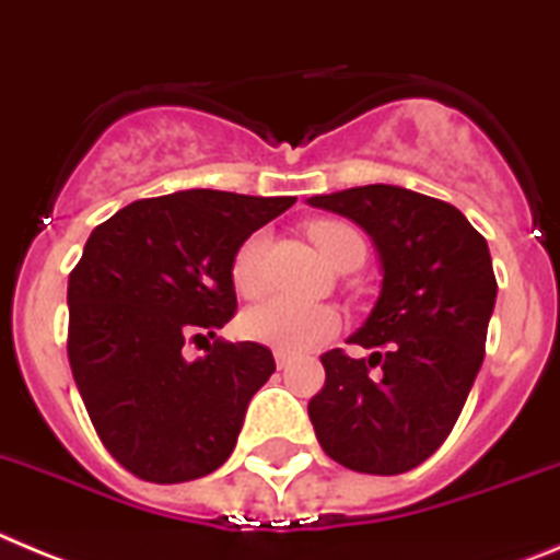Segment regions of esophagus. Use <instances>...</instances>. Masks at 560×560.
Here are the masks:
<instances>
[{
  "label": "esophagus",
  "mask_w": 560,
  "mask_h": 560,
  "mask_svg": "<svg viewBox=\"0 0 560 560\" xmlns=\"http://www.w3.org/2000/svg\"><path fill=\"white\" fill-rule=\"evenodd\" d=\"M273 357H276V365H279V368H287V365H290V360H292L290 351H284V349H276Z\"/></svg>",
  "instance_id": "34e87169"
}]
</instances>
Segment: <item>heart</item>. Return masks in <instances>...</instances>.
<instances>
[{
	"mask_svg": "<svg viewBox=\"0 0 560 560\" xmlns=\"http://www.w3.org/2000/svg\"><path fill=\"white\" fill-rule=\"evenodd\" d=\"M306 234H310L317 254L324 256L329 265L340 261V256L349 248L362 245V236L351 225L340 223V220H315V223H310ZM261 250H265L261 236H248L236 248L234 259H231V287L243 299H256L261 287H265ZM337 326H340L337 310L326 304H306V301L287 299V295L261 301V304L250 306L240 317V329L248 340L265 342V346L284 351L315 349L317 342H324L326 337L335 335Z\"/></svg>",
	"mask_w": 560,
	"mask_h": 560,
	"instance_id": "obj_1",
	"label": "heart"
}]
</instances>
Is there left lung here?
Returning <instances> with one entry per match:
<instances>
[{"mask_svg": "<svg viewBox=\"0 0 560 560\" xmlns=\"http://www.w3.org/2000/svg\"><path fill=\"white\" fill-rule=\"evenodd\" d=\"M351 218L382 259V292L349 337L374 354L320 357L326 385L310 399L317 443L362 475H405L450 438L486 357L497 276L486 236L452 203L368 184L315 195Z\"/></svg>", "mask_w": 560, "mask_h": 560, "instance_id": "8db88e82", "label": "left lung"}]
</instances>
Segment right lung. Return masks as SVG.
Instances as JSON below:
<instances>
[{"label": "right lung", "mask_w": 560, "mask_h": 560, "mask_svg": "<svg viewBox=\"0 0 560 560\" xmlns=\"http://www.w3.org/2000/svg\"><path fill=\"white\" fill-rule=\"evenodd\" d=\"M295 198L189 189L125 206L69 273V365L110 457L139 480L186 482L223 466L276 362L259 342L207 340L236 312V248Z\"/></svg>", "instance_id": "right-lung-1"}]
</instances>
